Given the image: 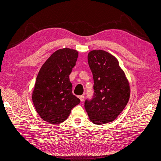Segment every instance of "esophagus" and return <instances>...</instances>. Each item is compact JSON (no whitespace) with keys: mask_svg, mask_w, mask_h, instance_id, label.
<instances>
[{"mask_svg":"<svg viewBox=\"0 0 161 161\" xmlns=\"http://www.w3.org/2000/svg\"><path fill=\"white\" fill-rule=\"evenodd\" d=\"M79 98H80L81 102H83V101H84V96H79Z\"/></svg>","mask_w":161,"mask_h":161,"instance_id":"obj_1","label":"esophagus"}]
</instances>
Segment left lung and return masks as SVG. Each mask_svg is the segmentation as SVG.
Here are the masks:
<instances>
[{
	"label": "left lung",
	"mask_w": 161,
	"mask_h": 161,
	"mask_svg": "<svg viewBox=\"0 0 161 161\" xmlns=\"http://www.w3.org/2000/svg\"><path fill=\"white\" fill-rule=\"evenodd\" d=\"M93 74L94 96L85 102L92 122L103 125L114 121L125 108L130 97L129 82L117 59L109 52L90 51L87 56Z\"/></svg>",
	"instance_id": "8db88e82"
}]
</instances>
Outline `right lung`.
<instances>
[{
  "label": "right lung",
  "instance_id": "right-lung-1",
  "mask_svg": "<svg viewBox=\"0 0 161 161\" xmlns=\"http://www.w3.org/2000/svg\"><path fill=\"white\" fill-rule=\"evenodd\" d=\"M78 52L65 47L49 57L36 77L32 99L36 111L44 121L59 124L67 119L80 102L72 93L69 75L75 65Z\"/></svg>",
  "mask_w": 161,
  "mask_h": 161
}]
</instances>
